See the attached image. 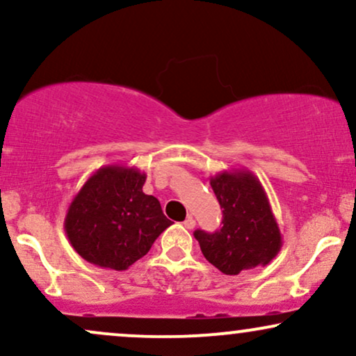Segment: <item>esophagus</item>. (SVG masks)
Here are the masks:
<instances>
[{
    "label": "esophagus",
    "instance_id": "34e87169",
    "mask_svg": "<svg viewBox=\"0 0 356 356\" xmlns=\"http://www.w3.org/2000/svg\"><path fill=\"white\" fill-rule=\"evenodd\" d=\"M184 227H186V229H194V227H195V219L192 218V216H189V218L184 220Z\"/></svg>",
    "mask_w": 356,
    "mask_h": 356
}]
</instances>
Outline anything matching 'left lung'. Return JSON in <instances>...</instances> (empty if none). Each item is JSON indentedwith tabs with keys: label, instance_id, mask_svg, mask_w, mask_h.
<instances>
[{
	"label": "left lung",
	"instance_id": "8db88e82",
	"mask_svg": "<svg viewBox=\"0 0 356 356\" xmlns=\"http://www.w3.org/2000/svg\"><path fill=\"white\" fill-rule=\"evenodd\" d=\"M211 187L222 209V227L194 232L204 257L231 276L266 266L283 239L259 179L244 169L224 170L211 177Z\"/></svg>",
	"mask_w": 356,
	"mask_h": 356
}]
</instances>
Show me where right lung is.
<instances>
[{
    "instance_id": "add662e5",
    "label": "right lung",
    "mask_w": 356,
    "mask_h": 356,
    "mask_svg": "<svg viewBox=\"0 0 356 356\" xmlns=\"http://www.w3.org/2000/svg\"><path fill=\"white\" fill-rule=\"evenodd\" d=\"M136 167L105 165L88 177L65 216L72 248L88 263L124 271L170 226L161 202L142 191Z\"/></svg>"
}]
</instances>
